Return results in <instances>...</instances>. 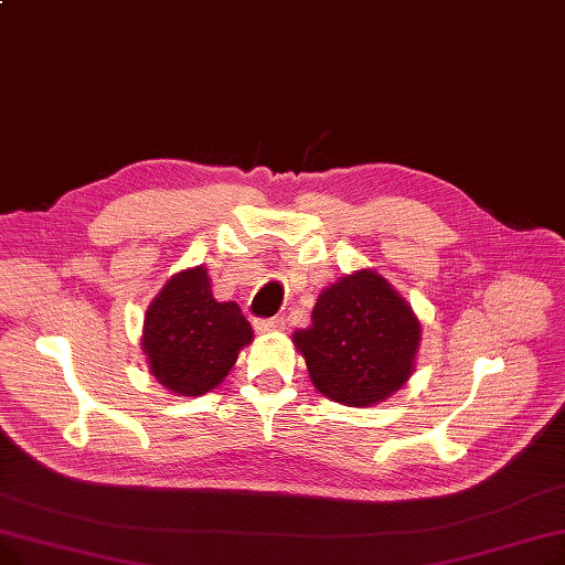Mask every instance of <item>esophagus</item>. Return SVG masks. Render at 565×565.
<instances>
[{"label": "esophagus", "mask_w": 565, "mask_h": 565, "mask_svg": "<svg viewBox=\"0 0 565 565\" xmlns=\"http://www.w3.org/2000/svg\"><path fill=\"white\" fill-rule=\"evenodd\" d=\"M286 321L279 316H273V318H258V321H254V328L256 332H277V330H284Z\"/></svg>", "instance_id": "34e87169"}]
</instances>
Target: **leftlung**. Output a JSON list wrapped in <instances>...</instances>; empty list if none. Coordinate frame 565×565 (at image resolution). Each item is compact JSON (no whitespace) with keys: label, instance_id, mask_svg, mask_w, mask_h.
Returning a JSON list of instances; mask_svg holds the SVG:
<instances>
[{"label":"left lung","instance_id":"obj_1","mask_svg":"<svg viewBox=\"0 0 565 565\" xmlns=\"http://www.w3.org/2000/svg\"><path fill=\"white\" fill-rule=\"evenodd\" d=\"M311 321L292 341L326 397L347 406H372L413 374L420 323L399 292L372 269L326 288Z\"/></svg>","mask_w":565,"mask_h":565}]
</instances>
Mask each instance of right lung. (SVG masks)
<instances>
[{
    "mask_svg": "<svg viewBox=\"0 0 565 565\" xmlns=\"http://www.w3.org/2000/svg\"><path fill=\"white\" fill-rule=\"evenodd\" d=\"M254 339L235 302H216L203 267L170 279L145 313L142 351L154 379L182 397H199L226 379Z\"/></svg>",
    "mask_w": 565,
    "mask_h": 565,
    "instance_id": "right-lung-1",
    "label": "right lung"
}]
</instances>
